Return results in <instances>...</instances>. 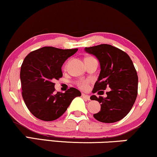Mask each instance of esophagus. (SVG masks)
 Segmentation results:
<instances>
[{
    "label": "esophagus",
    "instance_id": "obj_1",
    "mask_svg": "<svg viewBox=\"0 0 157 157\" xmlns=\"http://www.w3.org/2000/svg\"><path fill=\"white\" fill-rule=\"evenodd\" d=\"M82 97L84 98H86V100H88V101L90 100V95H86V94H84V93H82Z\"/></svg>",
    "mask_w": 157,
    "mask_h": 157
}]
</instances>
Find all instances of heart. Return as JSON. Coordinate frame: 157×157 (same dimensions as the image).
<instances>
[{
	"instance_id": "1",
	"label": "heart",
	"mask_w": 157,
	"mask_h": 157,
	"mask_svg": "<svg viewBox=\"0 0 157 157\" xmlns=\"http://www.w3.org/2000/svg\"><path fill=\"white\" fill-rule=\"evenodd\" d=\"M77 84H78V86L81 88V89L84 90V89H86V87H87L88 82H87V81L82 80V81H79V82H78Z\"/></svg>"
}]
</instances>
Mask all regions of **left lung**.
Segmentation results:
<instances>
[{"label": "left lung", "mask_w": 157, "mask_h": 157, "mask_svg": "<svg viewBox=\"0 0 157 157\" xmlns=\"http://www.w3.org/2000/svg\"><path fill=\"white\" fill-rule=\"evenodd\" d=\"M84 50L100 62L101 72L93 93L111 89L106 98L90 97L101 104V111L93 117L106 123L121 121L132 109L137 96L138 76L133 62L126 52L111 45L101 44Z\"/></svg>", "instance_id": "8db88e82"}]
</instances>
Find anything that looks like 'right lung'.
Instances as JSON below:
<instances>
[{
    "label": "right lung",
    "instance_id": "obj_1",
    "mask_svg": "<svg viewBox=\"0 0 157 157\" xmlns=\"http://www.w3.org/2000/svg\"><path fill=\"white\" fill-rule=\"evenodd\" d=\"M78 49L43 47L31 51L20 69L22 96L27 108L36 118L52 121L65 112L81 92L71 87L64 93H55L53 81L62 77V66Z\"/></svg>",
    "mask_w": 157,
    "mask_h": 157
}]
</instances>
